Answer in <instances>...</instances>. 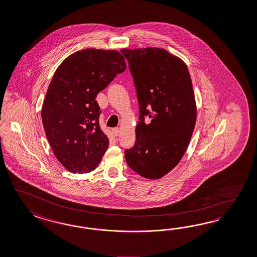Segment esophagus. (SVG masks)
<instances>
[{"mask_svg":"<svg viewBox=\"0 0 257 257\" xmlns=\"http://www.w3.org/2000/svg\"><path fill=\"white\" fill-rule=\"evenodd\" d=\"M112 133L114 134V136H115V137H117L118 134H119V128H113Z\"/></svg>","mask_w":257,"mask_h":257,"instance_id":"1","label":"esophagus"}]
</instances>
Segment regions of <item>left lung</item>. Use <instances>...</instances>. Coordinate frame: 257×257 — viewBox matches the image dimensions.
Returning <instances> with one entry per match:
<instances>
[{
    "instance_id": "8db88e82",
    "label": "left lung",
    "mask_w": 257,
    "mask_h": 257,
    "mask_svg": "<svg viewBox=\"0 0 257 257\" xmlns=\"http://www.w3.org/2000/svg\"><path fill=\"white\" fill-rule=\"evenodd\" d=\"M140 107L136 142L124 152L128 166L157 179L175 168L195 129L196 106L187 65L161 48L122 49ZM151 118L145 123V117Z\"/></svg>"
}]
</instances>
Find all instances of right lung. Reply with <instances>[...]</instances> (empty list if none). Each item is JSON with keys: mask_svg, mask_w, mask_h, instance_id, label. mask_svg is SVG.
<instances>
[{"mask_svg": "<svg viewBox=\"0 0 257 257\" xmlns=\"http://www.w3.org/2000/svg\"><path fill=\"white\" fill-rule=\"evenodd\" d=\"M125 69L121 53L88 48L67 57L55 72L42 120L54 155L71 173L95 170L106 152L96 97Z\"/></svg>", "mask_w": 257, "mask_h": 257, "instance_id": "add662e5", "label": "right lung"}]
</instances>
